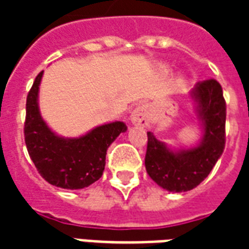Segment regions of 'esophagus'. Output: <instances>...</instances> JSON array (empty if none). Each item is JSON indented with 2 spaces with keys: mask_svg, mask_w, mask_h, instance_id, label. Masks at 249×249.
<instances>
[{
  "mask_svg": "<svg viewBox=\"0 0 249 249\" xmlns=\"http://www.w3.org/2000/svg\"><path fill=\"white\" fill-rule=\"evenodd\" d=\"M130 121L132 124L140 125V126H148L150 125V112L146 105H140L138 107L133 109L130 115Z\"/></svg>",
  "mask_w": 249,
  "mask_h": 249,
  "instance_id": "obj_1",
  "label": "esophagus"
}]
</instances>
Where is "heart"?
Masks as SVG:
<instances>
[{
    "mask_svg": "<svg viewBox=\"0 0 249 249\" xmlns=\"http://www.w3.org/2000/svg\"><path fill=\"white\" fill-rule=\"evenodd\" d=\"M161 70H164V71H168V66H165V64H164V66H161Z\"/></svg>",
    "mask_w": 249,
    "mask_h": 249,
    "instance_id": "obj_1",
    "label": "heart"
}]
</instances>
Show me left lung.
Here are the masks:
<instances>
[{
  "label": "left lung",
  "instance_id": "8db88e82",
  "mask_svg": "<svg viewBox=\"0 0 249 249\" xmlns=\"http://www.w3.org/2000/svg\"><path fill=\"white\" fill-rule=\"evenodd\" d=\"M190 97L203 128L200 142L193 147L172 150L147 132L144 165L148 176L170 193H185L208 177L225 148L226 103L222 88L216 80L197 83Z\"/></svg>",
  "mask_w": 249,
  "mask_h": 249
}]
</instances>
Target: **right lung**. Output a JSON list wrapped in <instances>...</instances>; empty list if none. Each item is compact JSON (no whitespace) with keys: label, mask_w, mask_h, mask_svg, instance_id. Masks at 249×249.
<instances>
[{"label":"right lung","mask_w":249,"mask_h":249,"mask_svg":"<svg viewBox=\"0 0 249 249\" xmlns=\"http://www.w3.org/2000/svg\"><path fill=\"white\" fill-rule=\"evenodd\" d=\"M44 71L37 75L25 105L24 138L38 173L60 189L79 190L103 174L107 148L128 126L123 121L99 125L84 136L66 138L49 128L38 108V90Z\"/></svg>","instance_id":"obj_1"}]
</instances>
